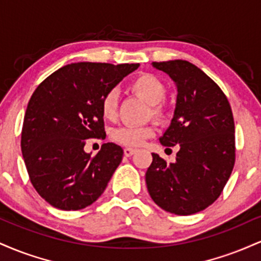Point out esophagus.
I'll list each match as a JSON object with an SVG mask.
<instances>
[{"instance_id": "esophagus-1", "label": "esophagus", "mask_w": 261, "mask_h": 261, "mask_svg": "<svg viewBox=\"0 0 261 261\" xmlns=\"http://www.w3.org/2000/svg\"><path fill=\"white\" fill-rule=\"evenodd\" d=\"M135 152H136V149L135 148H130V147H126L124 149V154L126 155V157H131V155H133Z\"/></svg>"}]
</instances>
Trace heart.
Here are the masks:
<instances>
[{"label": "heart", "mask_w": 261, "mask_h": 261, "mask_svg": "<svg viewBox=\"0 0 261 261\" xmlns=\"http://www.w3.org/2000/svg\"><path fill=\"white\" fill-rule=\"evenodd\" d=\"M130 89L135 94L140 95L151 104L149 116H153L155 120L166 121L169 116V112L164 106L168 87L160 77L153 73H142L135 77L130 83ZM101 115L107 120H114L118 115V95L115 91H109L103 95L100 100ZM155 128L152 124H146L142 126H131L122 125L113 128L110 137L114 142L126 147H137L146 140L154 135Z\"/></svg>", "instance_id": "obj_1"}]
</instances>
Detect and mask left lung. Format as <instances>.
<instances>
[{
    "mask_svg": "<svg viewBox=\"0 0 261 261\" xmlns=\"http://www.w3.org/2000/svg\"><path fill=\"white\" fill-rule=\"evenodd\" d=\"M153 66L178 89L174 118L160 141L180 149L170 164L152 153L146 184L161 208L188 216L212 205L228 181L236 162L234 120L222 89L195 65L172 60Z\"/></svg>",
    "mask_w": 261,
    "mask_h": 261,
    "instance_id": "left-lung-1",
    "label": "left lung"
}]
</instances>
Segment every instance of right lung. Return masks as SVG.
<instances>
[{"label": "right lung", "mask_w": 261, "mask_h": 261, "mask_svg": "<svg viewBox=\"0 0 261 261\" xmlns=\"http://www.w3.org/2000/svg\"><path fill=\"white\" fill-rule=\"evenodd\" d=\"M140 64L77 62L46 77L27 107L20 137L33 187L65 211L92 205L106 190L124 151L104 143L95 155L86 140L106 139L100 100Z\"/></svg>", "instance_id": "add662e5"}]
</instances>
